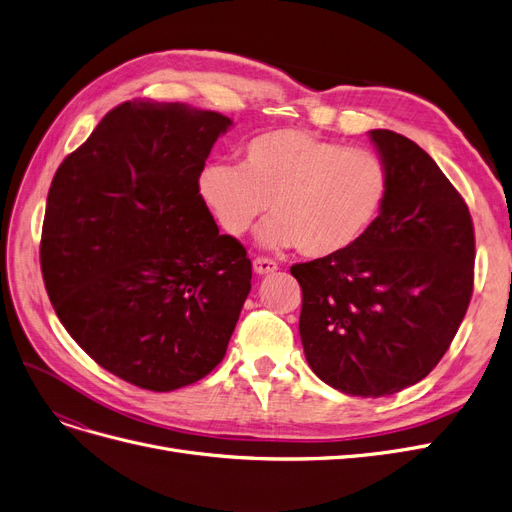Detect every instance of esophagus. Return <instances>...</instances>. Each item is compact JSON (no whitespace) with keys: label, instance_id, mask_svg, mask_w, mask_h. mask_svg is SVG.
Returning a JSON list of instances; mask_svg holds the SVG:
<instances>
[{"label":"esophagus","instance_id":"34e87169","mask_svg":"<svg viewBox=\"0 0 512 512\" xmlns=\"http://www.w3.org/2000/svg\"><path fill=\"white\" fill-rule=\"evenodd\" d=\"M252 267H254L256 275H271L277 271V262L271 258H256L252 262Z\"/></svg>","mask_w":512,"mask_h":512}]
</instances>
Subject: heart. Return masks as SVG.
<instances>
[{"instance_id": "1", "label": "heart", "mask_w": 512, "mask_h": 512, "mask_svg": "<svg viewBox=\"0 0 512 512\" xmlns=\"http://www.w3.org/2000/svg\"><path fill=\"white\" fill-rule=\"evenodd\" d=\"M197 191L222 231L248 235L262 214L264 248H294L330 258L357 245L378 220L388 195L386 163L304 130L279 128L252 138L239 166L208 163Z\"/></svg>"}]
</instances>
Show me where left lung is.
Wrapping results in <instances>:
<instances>
[{
	"mask_svg": "<svg viewBox=\"0 0 512 512\" xmlns=\"http://www.w3.org/2000/svg\"><path fill=\"white\" fill-rule=\"evenodd\" d=\"M370 138L388 170L384 208L344 254L294 264L311 370L346 395L384 397L431 374L473 296L468 208L433 157L391 130Z\"/></svg>",
	"mask_w": 512,
	"mask_h": 512,
	"instance_id": "obj_1",
	"label": "left lung"
}]
</instances>
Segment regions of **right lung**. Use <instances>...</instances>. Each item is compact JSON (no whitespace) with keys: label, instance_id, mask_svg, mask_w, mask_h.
Masks as SVG:
<instances>
[{"label":"right lung","instance_id":"add662e5","mask_svg":"<svg viewBox=\"0 0 512 512\" xmlns=\"http://www.w3.org/2000/svg\"><path fill=\"white\" fill-rule=\"evenodd\" d=\"M233 126L182 102L128 100L54 174L42 273L54 311L100 367L155 393L208 376L252 290L197 178Z\"/></svg>","mask_w":512,"mask_h":512}]
</instances>
